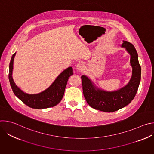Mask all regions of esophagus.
<instances>
[{"label": "esophagus", "instance_id": "34e87169", "mask_svg": "<svg viewBox=\"0 0 154 154\" xmlns=\"http://www.w3.org/2000/svg\"><path fill=\"white\" fill-rule=\"evenodd\" d=\"M76 68L79 71H82L84 69L83 64L82 63H79L76 66Z\"/></svg>", "mask_w": 154, "mask_h": 154}]
</instances>
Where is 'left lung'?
Returning a JSON list of instances; mask_svg holds the SVG:
<instances>
[{
  "label": "left lung",
  "instance_id": "left-lung-1",
  "mask_svg": "<svg viewBox=\"0 0 154 154\" xmlns=\"http://www.w3.org/2000/svg\"><path fill=\"white\" fill-rule=\"evenodd\" d=\"M121 46L130 54V63L132 68L131 77L126 85L118 90L108 91L97 87L86 75L81 77L86 101L91 107L102 112H114L127 106L134 99L138 91L141 69L137 52L132 44L126 41H123Z\"/></svg>",
  "mask_w": 154,
  "mask_h": 154
}]
</instances>
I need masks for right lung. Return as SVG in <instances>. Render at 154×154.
<instances>
[{"label": "right lung", "mask_w": 154, "mask_h": 154, "mask_svg": "<svg viewBox=\"0 0 154 154\" xmlns=\"http://www.w3.org/2000/svg\"><path fill=\"white\" fill-rule=\"evenodd\" d=\"M16 52L12 55L9 65V81L12 90L16 97L28 106L35 109L53 107L61 100L68 79L73 75V69L69 67L64 70L46 90L39 93L30 94L22 91L14 83L12 74Z\"/></svg>", "instance_id": "add662e5"}]
</instances>
